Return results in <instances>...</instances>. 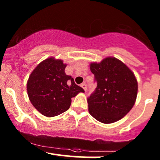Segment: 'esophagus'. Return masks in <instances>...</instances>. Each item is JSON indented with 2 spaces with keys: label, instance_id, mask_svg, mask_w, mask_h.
Segmentation results:
<instances>
[{
  "label": "esophagus",
  "instance_id": "34e87169",
  "mask_svg": "<svg viewBox=\"0 0 160 160\" xmlns=\"http://www.w3.org/2000/svg\"><path fill=\"white\" fill-rule=\"evenodd\" d=\"M80 86H81V87L85 90V92L87 90V85H86V82H83V83H82Z\"/></svg>",
  "mask_w": 160,
  "mask_h": 160
}]
</instances>
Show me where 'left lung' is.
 Wrapping results in <instances>:
<instances>
[{
    "label": "left lung",
    "instance_id": "1",
    "mask_svg": "<svg viewBox=\"0 0 160 160\" xmlns=\"http://www.w3.org/2000/svg\"><path fill=\"white\" fill-rule=\"evenodd\" d=\"M90 70L97 87L87 98L89 113L103 123L120 120L136 100L138 82L133 72L114 57L91 63Z\"/></svg>",
    "mask_w": 160,
    "mask_h": 160
}]
</instances>
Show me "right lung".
Masks as SVG:
<instances>
[{"mask_svg":"<svg viewBox=\"0 0 160 160\" xmlns=\"http://www.w3.org/2000/svg\"><path fill=\"white\" fill-rule=\"evenodd\" d=\"M65 64L49 58L41 62L29 76L27 92L34 108L43 115L56 117L69 109L71 98L84 92L74 78L66 75Z\"/></svg>","mask_w":160,"mask_h":160,"instance_id":"right-lung-1","label":"right lung"}]
</instances>
